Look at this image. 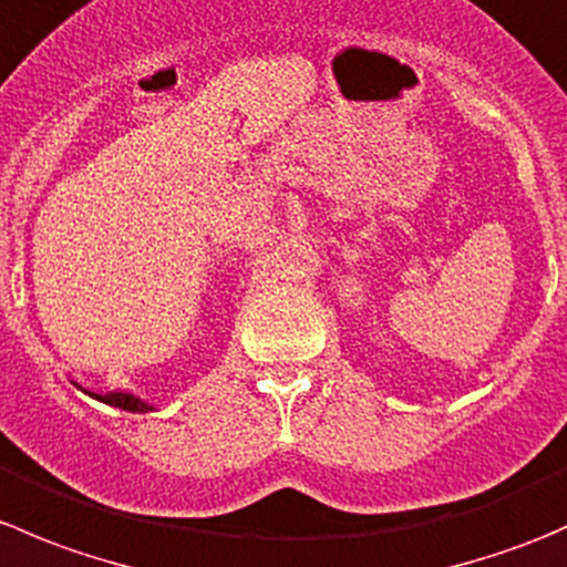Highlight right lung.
I'll return each instance as SVG.
<instances>
[{
    "mask_svg": "<svg viewBox=\"0 0 567 567\" xmlns=\"http://www.w3.org/2000/svg\"><path fill=\"white\" fill-rule=\"evenodd\" d=\"M87 392V390H84ZM93 394V392H87ZM95 400H101V403L106 405H114V409H123V411H134V414H145V411H153V405H147L145 400H140L136 394L131 392H106V394H93Z\"/></svg>",
    "mask_w": 567,
    "mask_h": 567,
    "instance_id": "1",
    "label": "right lung"
}]
</instances>
